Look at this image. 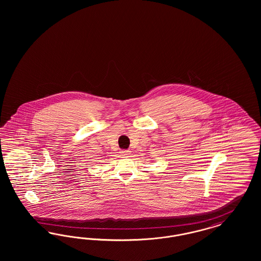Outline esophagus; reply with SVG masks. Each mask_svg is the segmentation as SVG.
<instances>
[{
  "label": "esophagus",
  "mask_w": 261,
  "mask_h": 261,
  "mask_svg": "<svg viewBox=\"0 0 261 261\" xmlns=\"http://www.w3.org/2000/svg\"><path fill=\"white\" fill-rule=\"evenodd\" d=\"M120 152H121V154H122V155H124V156L129 154V150H121Z\"/></svg>",
  "instance_id": "esophagus-1"
}]
</instances>
